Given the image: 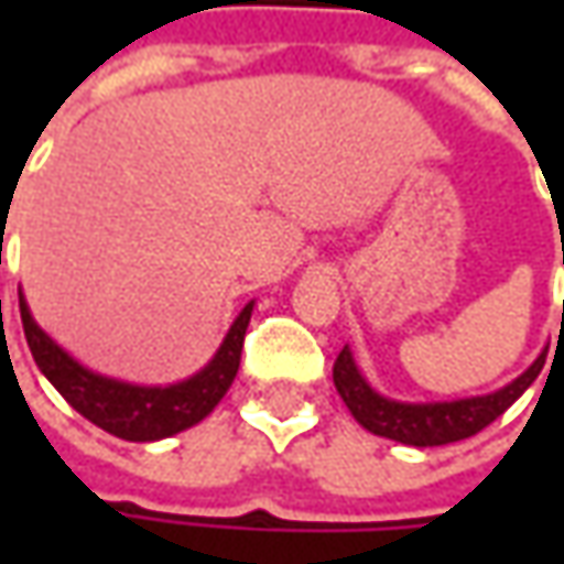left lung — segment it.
I'll return each instance as SVG.
<instances>
[{
  "label": "left lung",
  "mask_w": 564,
  "mask_h": 564,
  "mask_svg": "<svg viewBox=\"0 0 564 564\" xmlns=\"http://www.w3.org/2000/svg\"><path fill=\"white\" fill-rule=\"evenodd\" d=\"M543 364H546V351L533 360L521 377H514L509 386H502L489 395H470V399L455 401H399L379 395L358 370L351 348L345 345L336 358V367H333V382L364 430H370L373 436L395 440L401 445L426 448V445L458 443V440L480 433L528 392V386L540 377Z\"/></svg>",
  "instance_id": "1"
}]
</instances>
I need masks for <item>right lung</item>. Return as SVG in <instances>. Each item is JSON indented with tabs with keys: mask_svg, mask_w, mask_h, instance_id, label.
<instances>
[{
	"mask_svg": "<svg viewBox=\"0 0 564 564\" xmlns=\"http://www.w3.org/2000/svg\"><path fill=\"white\" fill-rule=\"evenodd\" d=\"M18 304H21L28 348L40 373L53 382L58 395L68 401L77 414H84L87 421L97 423L99 430L128 443H156L204 421L238 377L245 333L253 314V301H248L245 311L228 326L216 355L194 377L172 382V386H138V382L94 373L90 367L72 358L55 338L36 326L21 289H18Z\"/></svg>",
	"mask_w": 564,
	"mask_h": 564,
	"instance_id": "1",
	"label": "right lung"
}]
</instances>
